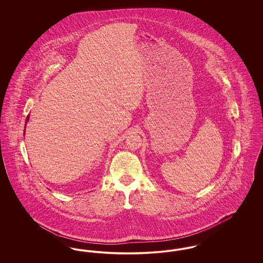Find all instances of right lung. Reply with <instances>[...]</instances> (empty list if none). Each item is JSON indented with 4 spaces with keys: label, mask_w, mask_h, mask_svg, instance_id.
Listing matches in <instances>:
<instances>
[{
    "label": "right lung",
    "mask_w": 263,
    "mask_h": 263,
    "mask_svg": "<svg viewBox=\"0 0 263 263\" xmlns=\"http://www.w3.org/2000/svg\"><path fill=\"white\" fill-rule=\"evenodd\" d=\"M28 119H29V116L27 115V117H26V120H25V126H26V123L28 122Z\"/></svg>",
    "instance_id": "obj_1"
}]
</instances>
